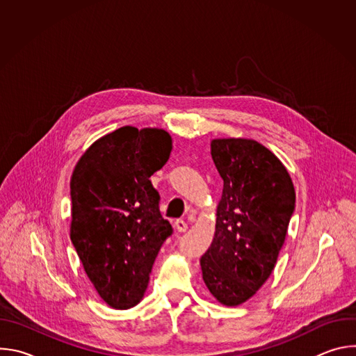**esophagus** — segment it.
<instances>
[{"label": "esophagus", "mask_w": 356, "mask_h": 356, "mask_svg": "<svg viewBox=\"0 0 356 356\" xmlns=\"http://www.w3.org/2000/svg\"><path fill=\"white\" fill-rule=\"evenodd\" d=\"M187 228H188V225L183 221V220H177L176 222H175V229L177 231V232H186L187 231Z\"/></svg>", "instance_id": "34e87169"}]
</instances>
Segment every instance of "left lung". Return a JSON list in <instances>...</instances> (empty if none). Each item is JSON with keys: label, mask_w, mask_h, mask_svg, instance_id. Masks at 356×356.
Masks as SVG:
<instances>
[{"label": "left lung", "mask_w": 356, "mask_h": 356, "mask_svg": "<svg viewBox=\"0 0 356 356\" xmlns=\"http://www.w3.org/2000/svg\"><path fill=\"white\" fill-rule=\"evenodd\" d=\"M211 156L224 180L216 232L200 265L207 289L227 307L255 296L284 243L296 191L280 159L262 143L216 138Z\"/></svg>", "instance_id": "left-lung-1"}]
</instances>
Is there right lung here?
Segmentation results:
<instances>
[{
  "label": "right lung",
  "instance_id": "right-lung-1",
  "mask_svg": "<svg viewBox=\"0 0 356 356\" xmlns=\"http://www.w3.org/2000/svg\"><path fill=\"white\" fill-rule=\"evenodd\" d=\"M172 152L162 128L121 127L92 142L70 180V239L98 296L115 310L143 298L172 225L149 177Z\"/></svg>",
  "mask_w": 356,
  "mask_h": 356
}]
</instances>
